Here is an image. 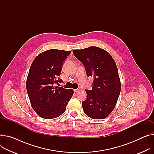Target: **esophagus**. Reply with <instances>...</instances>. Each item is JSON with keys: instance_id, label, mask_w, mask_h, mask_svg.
<instances>
[{"instance_id": "esophagus-1", "label": "esophagus", "mask_w": 154, "mask_h": 154, "mask_svg": "<svg viewBox=\"0 0 154 154\" xmlns=\"http://www.w3.org/2000/svg\"><path fill=\"white\" fill-rule=\"evenodd\" d=\"M79 90H80V89H79V88H78V89H74V92H78Z\"/></svg>"}]
</instances>
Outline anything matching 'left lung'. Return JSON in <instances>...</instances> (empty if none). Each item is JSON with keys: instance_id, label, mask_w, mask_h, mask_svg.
<instances>
[{"instance_id": "1", "label": "left lung", "mask_w": 154, "mask_h": 154, "mask_svg": "<svg viewBox=\"0 0 154 154\" xmlns=\"http://www.w3.org/2000/svg\"><path fill=\"white\" fill-rule=\"evenodd\" d=\"M73 54L85 66L88 76L94 78L92 89H86L87 99L82 102L85 113L102 120L113 110L121 91L116 63L112 55L98 47L73 50Z\"/></svg>"}]
</instances>
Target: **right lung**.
Listing matches in <instances>:
<instances>
[{"label":"right lung","instance_id":"add662e5","mask_svg":"<svg viewBox=\"0 0 154 154\" xmlns=\"http://www.w3.org/2000/svg\"><path fill=\"white\" fill-rule=\"evenodd\" d=\"M71 51L51 49L34 59L26 79V90L33 110L42 118L52 119L63 114L73 96V89L55 87L64 60Z\"/></svg>","mask_w":154,"mask_h":154}]
</instances>
